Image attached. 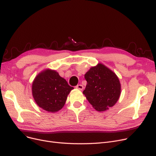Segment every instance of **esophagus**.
I'll return each mask as SVG.
<instances>
[{"label": "esophagus", "instance_id": "esophagus-1", "mask_svg": "<svg viewBox=\"0 0 156 156\" xmlns=\"http://www.w3.org/2000/svg\"><path fill=\"white\" fill-rule=\"evenodd\" d=\"M76 88L79 90H83V88H84V87L82 85V84H78V85L76 87Z\"/></svg>", "mask_w": 156, "mask_h": 156}]
</instances>
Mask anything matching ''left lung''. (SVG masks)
Instances as JSON below:
<instances>
[{"label":"left lung","mask_w":156,"mask_h":156,"mask_svg":"<svg viewBox=\"0 0 156 156\" xmlns=\"http://www.w3.org/2000/svg\"><path fill=\"white\" fill-rule=\"evenodd\" d=\"M87 81L83 94L98 111H105L114 106L121 94L119 77L101 63L93 66L84 75Z\"/></svg>","instance_id":"8db88e82"}]
</instances>
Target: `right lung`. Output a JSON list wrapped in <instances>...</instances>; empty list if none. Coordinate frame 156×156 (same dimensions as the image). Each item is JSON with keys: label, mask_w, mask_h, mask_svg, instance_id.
Instances as JSON below:
<instances>
[{"label": "right lung", "mask_w": 156, "mask_h": 156, "mask_svg": "<svg viewBox=\"0 0 156 156\" xmlns=\"http://www.w3.org/2000/svg\"><path fill=\"white\" fill-rule=\"evenodd\" d=\"M73 87L55 70L46 69L37 75L32 83V96L44 110L56 112L62 108Z\"/></svg>", "instance_id": "1"}]
</instances>
